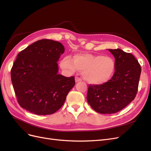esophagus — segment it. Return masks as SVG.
I'll use <instances>...</instances> for the list:
<instances>
[{"mask_svg": "<svg viewBox=\"0 0 151 151\" xmlns=\"http://www.w3.org/2000/svg\"><path fill=\"white\" fill-rule=\"evenodd\" d=\"M75 81H76V83H77V82L81 81L82 79L80 78V77H75Z\"/></svg>", "mask_w": 151, "mask_h": 151, "instance_id": "obj_1", "label": "esophagus"}]
</instances>
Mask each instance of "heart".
Segmentation results:
<instances>
[{"instance_id":"1","label":"heart","mask_w":151,"mask_h":151,"mask_svg":"<svg viewBox=\"0 0 151 151\" xmlns=\"http://www.w3.org/2000/svg\"><path fill=\"white\" fill-rule=\"evenodd\" d=\"M62 69L70 72L82 71L84 79L94 85H101L111 79L116 70V63L110 57L91 53L77 54L73 60L68 55L60 62Z\"/></svg>"}]
</instances>
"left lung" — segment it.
<instances>
[{"mask_svg":"<svg viewBox=\"0 0 151 151\" xmlns=\"http://www.w3.org/2000/svg\"><path fill=\"white\" fill-rule=\"evenodd\" d=\"M115 58L112 78L101 85H89L87 100L94 110L115 113L130 103L138 91L141 67L133 55L120 48L108 49Z\"/></svg>","mask_w":151,"mask_h":151,"instance_id":"1","label":"left lung"}]
</instances>
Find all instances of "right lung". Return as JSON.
Listing matches in <instances>:
<instances>
[{
    "label": "right lung",
    "instance_id": "right-lung-1",
    "mask_svg": "<svg viewBox=\"0 0 151 151\" xmlns=\"http://www.w3.org/2000/svg\"><path fill=\"white\" fill-rule=\"evenodd\" d=\"M64 51L61 43L43 39L17 55L11 76L21 107L36 115H46L62 106L75 85L74 76L58 74L57 62Z\"/></svg>",
    "mask_w": 151,
    "mask_h": 151
}]
</instances>
